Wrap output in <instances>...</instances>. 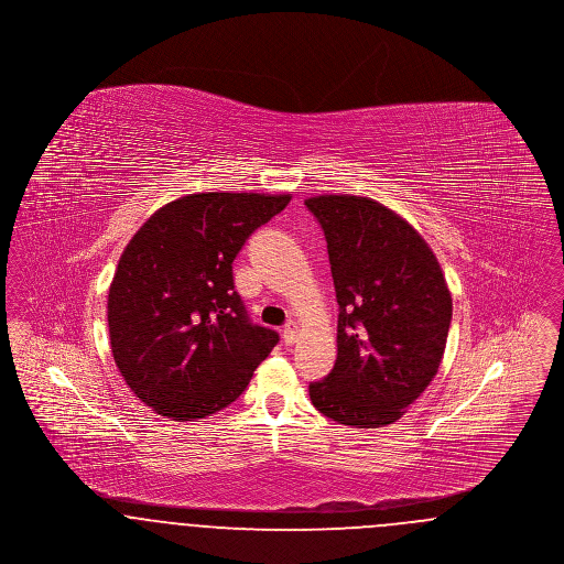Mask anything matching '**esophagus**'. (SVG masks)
<instances>
[{"label": "esophagus", "mask_w": 564, "mask_h": 564, "mask_svg": "<svg viewBox=\"0 0 564 564\" xmlns=\"http://www.w3.org/2000/svg\"><path fill=\"white\" fill-rule=\"evenodd\" d=\"M297 334H300L297 323L288 322V325L283 327V340H285V345H294L295 340H297Z\"/></svg>", "instance_id": "esophagus-1"}]
</instances>
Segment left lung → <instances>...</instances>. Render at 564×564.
Returning <instances> with one entry per match:
<instances>
[{"label": "left lung", "mask_w": 564, "mask_h": 564, "mask_svg": "<svg viewBox=\"0 0 564 564\" xmlns=\"http://www.w3.org/2000/svg\"><path fill=\"white\" fill-rule=\"evenodd\" d=\"M304 203L325 232L340 306L336 364L308 384L311 402L340 425L387 427L440 370L453 319L444 270L419 230L375 198Z\"/></svg>", "instance_id": "8db88e82"}]
</instances>
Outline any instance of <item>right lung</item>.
<instances>
[{
	"label": "right lung",
	"instance_id": "obj_1",
	"mask_svg": "<svg viewBox=\"0 0 564 564\" xmlns=\"http://www.w3.org/2000/svg\"><path fill=\"white\" fill-rule=\"evenodd\" d=\"M292 194L198 192L166 203L124 247L109 283L113 361L156 414L186 423L235 402L279 343L251 325L232 262Z\"/></svg>",
	"mask_w": 564,
	"mask_h": 564
}]
</instances>
